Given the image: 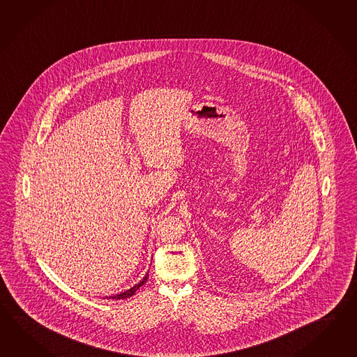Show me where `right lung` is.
<instances>
[{"label": "right lung", "instance_id": "obj_1", "mask_svg": "<svg viewBox=\"0 0 357 357\" xmlns=\"http://www.w3.org/2000/svg\"><path fill=\"white\" fill-rule=\"evenodd\" d=\"M147 278H149V271L144 274V277L137 283V284L133 285V287H130L129 289H127V291H124V292H120V294H112V296H106L105 298H107V300H110V298H112V300H121V298H128V297H132L133 294H135V291L141 287V285L144 284V282L147 280Z\"/></svg>", "mask_w": 357, "mask_h": 357}]
</instances>
